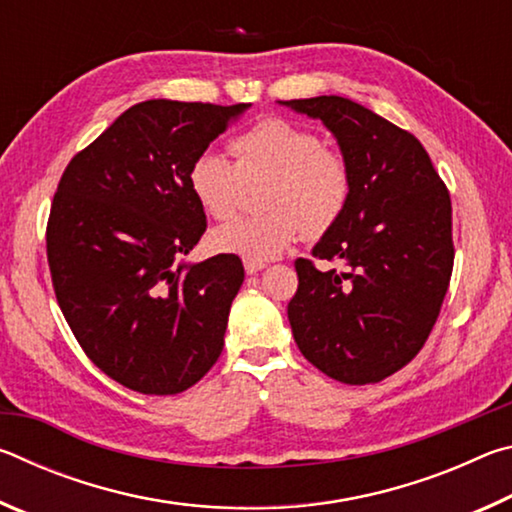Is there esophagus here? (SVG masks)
Listing matches in <instances>:
<instances>
[{
  "label": "esophagus",
  "instance_id": "34e87169",
  "mask_svg": "<svg viewBox=\"0 0 512 512\" xmlns=\"http://www.w3.org/2000/svg\"><path fill=\"white\" fill-rule=\"evenodd\" d=\"M244 268H246L248 275H255V273L262 271V268H266V264L264 262H253V259H244Z\"/></svg>",
  "mask_w": 512,
  "mask_h": 512
}]
</instances>
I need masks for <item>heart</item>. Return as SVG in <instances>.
I'll use <instances>...</instances> for the list:
<instances>
[{
    "label": "heart",
    "mask_w": 512,
    "mask_h": 512,
    "mask_svg": "<svg viewBox=\"0 0 512 512\" xmlns=\"http://www.w3.org/2000/svg\"><path fill=\"white\" fill-rule=\"evenodd\" d=\"M235 162L216 151L198 153L187 173L189 192L212 219H230L241 185L266 178V212L239 216L210 232L216 253L253 262L280 257L302 232L323 237L341 219L352 196V173L341 153L289 119L268 117L230 142Z\"/></svg>",
    "instance_id": "heart-1"
}]
</instances>
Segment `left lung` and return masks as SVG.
<instances>
[{
  "mask_svg": "<svg viewBox=\"0 0 512 512\" xmlns=\"http://www.w3.org/2000/svg\"><path fill=\"white\" fill-rule=\"evenodd\" d=\"M320 119L352 173V196L311 250L348 271L298 259L289 323L305 359L343 384H375L420 352L454 266L452 201L411 133L343 97L280 101Z\"/></svg>",
  "mask_w": 512,
  "mask_h": 512,
  "instance_id": "obj_1",
  "label": "left lung"
}]
</instances>
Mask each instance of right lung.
Listing matches in <instances>:
<instances>
[{
  "label": "right lung",
  "mask_w": 512,
  "mask_h": 512,
  "mask_svg": "<svg viewBox=\"0 0 512 512\" xmlns=\"http://www.w3.org/2000/svg\"><path fill=\"white\" fill-rule=\"evenodd\" d=\"M248 108L142 101L60 178L47 223L58 305L94 366L131 391L183 393L221 357L244 266L180 262L207 228L187 173Z\"/></svg>",
  "instance_id": "add662e5"
}]
</instances>
